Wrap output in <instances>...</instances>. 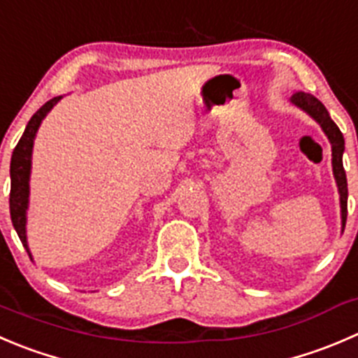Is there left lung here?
Here are the masks:
<instances>
[{
    "label": "left lung",
    "instance_id": "8db88e82",
    "mask_svg": "<svg viewBox=\"0 0 358 358\" xmlns=\"http://www.w3.org/2000/svg\"><path fill=\"white\" fill-rule=\"evenodd\" d=\"M290 103L296 105L297 108L304 110L311 119L317 120L320 124L322 131L325 136L329 138L332 147V171H334L336 183H338L339 190V201H341V224L345 229L346 224V206H348V183H346V173L343 168V152H345V138H343L341 131L336 126L334 120L329 115L327 108L318 101L315 96L308 94V92H296L290 98Z\"/></svg>",
    "mask_w": 358,
    "mask_h": 358
}]
</instances>
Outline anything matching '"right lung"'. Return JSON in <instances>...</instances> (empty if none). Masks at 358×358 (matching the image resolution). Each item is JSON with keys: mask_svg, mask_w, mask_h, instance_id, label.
Masks as SVG:
<instances>
[{"mask_svg": "<svg viewBox=\"0 0 358 358\" xmlns=\"http://www.w3.org/2000/svg\"><path fill=\"white\" fill-rule=\"evenodd\" d=\"M62 99V96L50 99L45 103L27 122L24 134L20 136L19 143L13 148L12 162H10V217H12V224L15 227L17 234H19L20 241L26 246L27 253L31 252L27 248V238H26V211L29 206V176H31V154H33V143L34 136L38 133L41 120L47 117V113L57 105Z\"/></svg>", "mask_w": 358, "mask_h": 358, "instance_id": "right-lung-1", "label": "right lung"}]
</instances>
